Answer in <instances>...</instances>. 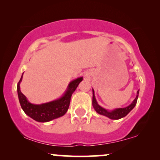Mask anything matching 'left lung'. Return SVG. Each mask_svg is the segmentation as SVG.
I'll return each instance as SVG.
<instances>
[{
  "label": "left lung",
  "instance_id": "obj_1",
  "mask_svg": "<svg viewBox=\"0 0 160 160\" xmlns=\"http://www.w3.org/2000/svg\"><path fill=\"white\" fill-rule=\"evenodd\" d=\"M139 90L137 91V97H136V98L133 100L132 103L131 104L130 106L126 107V108L115 109V110L113 111H106V109L102 108V107L100 106L97 103V101L96 100H95V95H94V90H92V106H93L95 111H96L98 113L101 114V115L106 116L111 119H115V120H116V119H119V118L124 117V116L127 115V114L129 113V112L132 111L133 108H134L136 104H137L138 96H139Z\"/></svg>",
  "mask_w": 160,
  "mask_h": 160
}]
</instances>
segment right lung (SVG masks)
<instances>
[{"label":"right lung","instance_id":"right-lung-1","mask_svg":"<svg viewBox=\"0 0 160 160\" xmlns=\"http://www.w3.org/2000/svg\"><path fill=\"white\" fill-rule=\"evenodd\" d=\"M21 80H22V76L17 85L18 96L21 108L26 114L34 119L35 121L39 122H47L65 115L70 106L72 94L76 90L79 83L82 80V78H79L72 81L69 85L68 89L64 96L62 97L60 99L42 105L32 104L27 101V98L20 90L19 85Z\"/></svg>","mask_w":160,"mask_h":160}]
</instances>
